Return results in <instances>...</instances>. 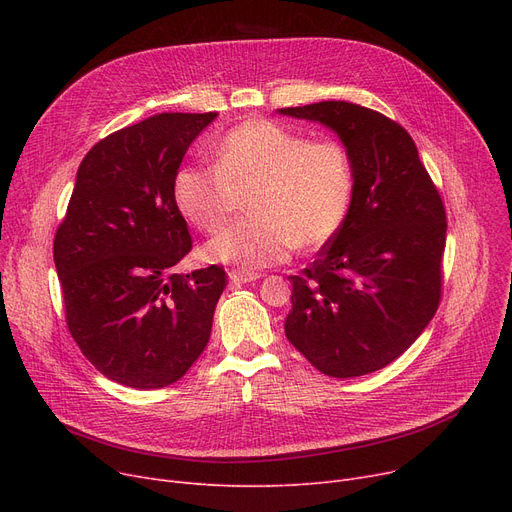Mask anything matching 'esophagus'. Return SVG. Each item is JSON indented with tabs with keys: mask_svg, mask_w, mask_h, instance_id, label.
<instances>
[{
	"mask_svg": "<svg viewBox=\"0 0 512 512\" xmlns=\"http://www.w3.org/2000/svg\"><path fill=\"white\" fill-rule=\"evenodd\" d=\"M228 276L234 284H247V282H255V280L261 278L257 272H236V270L230 272Z\"/></svg>",
	"mask_w": 512,
	"mask_h": 512,
	"instance_id": "1",
	"label": "esophagus"
}]
</instances>
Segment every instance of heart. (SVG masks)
I'll list each match as a JSON object with an SVG mask.
<instances>
[{
    "mask_svg": "<svg viewBox=\"0 0 512 512\" xmlns=\"http://www.w3.org/2000/svg\"><path fill=\"white\" fill-rule=\"evenodd\" d=\"M213 155L215 166H186L176 174L178 209L215 234L249 198L252 220L209 240L211 261L242 272L278 265L294 245H326L353 207L355 159L340 139H309L272 120H249L228 130Z\"/></svg>",
    "mask_w": 512,
    "mask_h": 512,
    "instance_id": "heart-1",
    "label": "heart"
}]
</instances>
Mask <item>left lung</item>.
Here are the masks:
<instances>
[{
	"mask_svg": "<svg viewBox=\"0 0 512 512\" xmlns=\"http://www.w3.org/2000/svg\"><path fill=\"white\" fill-rule=\"evenodd\" d=\"M330 126L351 149L357 186L342 228L290 276L286 338L330 378H357L398 359L442 299L446 209L398 122L348 101L284 107Z\"/></svg>",
	"mask_w": 512,
	"mask_h": 512,
	"instance_id": "obj_1",
	"label": "left lung"
}]
</instances>
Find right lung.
Returning <instances> with one entry per match:
<instances>
[{"mask_svg": "<svg viewBox=\"0 0 512 512\" xmlns=\"http://www.w3.org/2000/svg\"><path fill=\"white\" fill-rule=\"evenodd\" d=\"M215 112H166L107 134L80 161L53 261L66 324L107 380L153 390L205 351L224 267L174 274L193 240L174 199L182 157Z\"/></svg>", "mask_w": 512, "mask_h": 512, "instance_id": "obj_1", "label": "right lung"}]
</instances>
